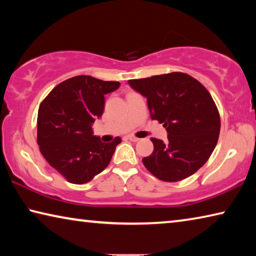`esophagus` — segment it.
Listing matches in <instances>:
<instances>
[{"label": "esophagus", "instance_id": "34e87169", "mask_svg": "<svg viewBox=\"0 0 256 256\" xmlns=\"http://www.w3.org/2000/svg\"><path fill=\"white\" fill-rule=\"evenodd\" d=\"M130 141H133V142H136V141H138L140 140V138H138V136H132V134H130V136H126Z\"/></svg>", "mask_w": 256, "mask_h": 256}]
</instances>
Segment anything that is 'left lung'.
I'll return each instance as SVG.
<instances>
[{"label": "left lung", "instance_id": "8db88e82", "mask_svg": "<svg viewBox=\"0 0 256 256\" xmlns=\"http://www.w3.org/2000/svg\"><path fill=\"white\" fill-rule=\"evenodd\" d=\"M146 98L152 120L162 123L168 141L151 138L154 152L142 159L151 174L178 182L198 172L210 158L220 133V115L210 92L186 73L172 72L128 80Z\"/></svg>", "mask_w": 256, "mask_h": 256}]
</instances>
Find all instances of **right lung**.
I'll return each instance as SVG.
<instances>
[{
    "label": "right lung",
    "instance_id": "right-lung-1",
    "mask_svg": "<svg viewBox=\"0 0 256 256\" xmlns=\"http://www.w3.org/2000/svg\"><path fill=\"white\" fill-rule=\"evenodd\" d=\"M118 81L78 76L60 82L42 102L37 118V144L47 162L72 184H84L108 166L122 138L104 144L92 136L105 94L118 89Z\"/></svg>",
    "mask_w": 256,
    "mask_h": 256
}]
</instances>
